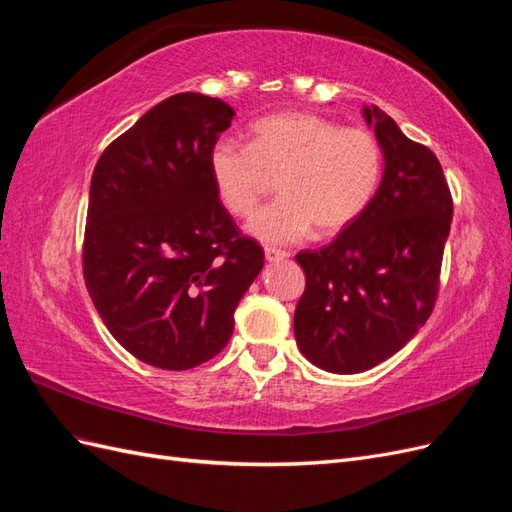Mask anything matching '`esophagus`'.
<instances>
[{
	"mask_svg": "<svg viewBox=\"0 0 512 512\" xmlns=\"http://www.w3.org/2000/svg\"><path fill=\"white\" fill-rule=\"evenodd\" d=\"M290 254L284 252V250H275V247H265V258L267 262H280V260H286Z\"/></svg>",
	"mask_w": 512,
	"mask_h": 512,
	"instance_id": "34e87169",
	"label": "esophagus"
}]
</instances>
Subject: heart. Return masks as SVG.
<instances>
[{
  "label": "heart",
  "instance_id": "heart-1",
  "mask_svg": "<svg viewBox=\"0 0 512 512\" xmlns=\"http://www.w3.org/2000/svg\"><path fill=\"white\" fill-rule=\"evenodd\" d=\"M209 170L224 207L250 218L271 179L282 198L247 224L258 241L299 243L318 228L337 235L374 200L382 179V149L363 128H342L312 113H275L256 121L250 145L222 141Z\"/></svg>",
  "mask_w": 512,
  "mask_h": 512
}]
</instances>
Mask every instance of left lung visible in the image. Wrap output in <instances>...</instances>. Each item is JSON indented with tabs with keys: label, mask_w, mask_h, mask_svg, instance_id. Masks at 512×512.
Returning a JSON list of instances; mask_svg holds the SVG:
<instances>
[{
	"label": "left lung",
	"mask_w": 512,
	"mask_h": 512,
	"mask_svg": "<svg viewBox=\"0 0 512 512\" xmlns=\"http://www.w3.org/2000/svg\"><path fill=\"white\" fill-rule=\"evenodd\" d=\"M384 170L369 207L320 252H301L294 309L301 354L331 374H359L404 348L438 297L453 198L433 153L378 106H363Z\"/></svg>",
	"instance_id": "obj_1"
}]
</instances>
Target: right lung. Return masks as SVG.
Instances as JSON below:
<instances>
[{"mask_svg": "<svg viewBox=\"0 0 512 512\" xmlns=\"http://www.w3.org/2000/svg\"><path fill=\"white\" fill-rule=\"evenodd\" d=\"M235 111L194 91L156 104L100 156L89 185L83 273L117 342L181 371L220 354L265 265L215 190L209 156Z\"/></svg>", "mask_w": 512, "mask_h": 512, "instance_id": "obj_1", "label": "right lung"}]
</instances>
